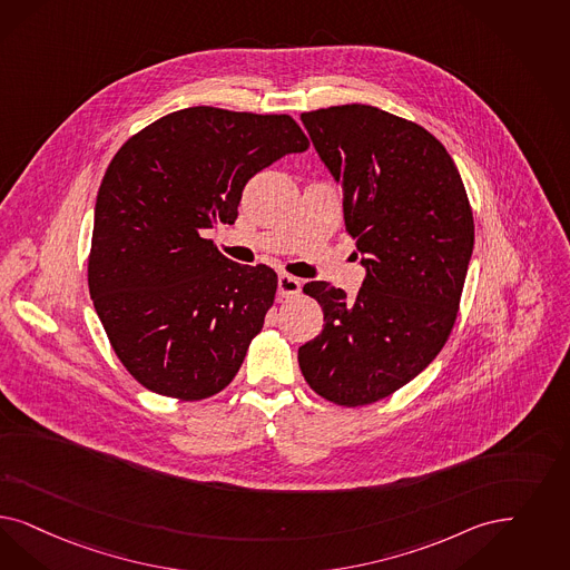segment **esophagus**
<instances>
[{"mask_svg": "<svg viewBox=\"0 0 570 570\" xmlns=\"http://www.w3.org/2000/svg\"><path fill=\"white\" fill-rule=\"evenodd\" d=\"M301 293V282L295 275L279 274L277 275V295L295 296Z\"/></svg>", "mask_w": 570, "mask_h": 570, "instance_id": "1", "label": "esophagus"}]
</instances>
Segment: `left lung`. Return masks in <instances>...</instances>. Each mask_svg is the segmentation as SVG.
I'll return each mask as SVG.
<instances>
[{"label": "left lung", "mask_w": 570, "mask_h": 570, "mask_svg": "<svg viewBox=\"0 0 570 570\" xmlns=\"http://www.w3.org/2000/svg\"><path fill=\"white\" fill-rule=\"evenodd\" d=\"M315 151L343 187V213L366 277L355 298L309 282L324 328L298 347L317 395L364 406L404 387L451 334L463 293L473 216L438 138L371 105L301 114Z\"/></svg>", "instance_id": "obj_1"}]
</instances>
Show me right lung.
I'll list each match as a JSON object with an SVG mask.
<instances>
[{
	"label": "right lung",
	"mask_w": 570,
	"mask_h": 570,
	"mask_svg": "<svg viewBox=\"0 0 570 570\" xmlns=\"http://www.w3.org/2000/svg\"><path fill=\"white\" fill-rule=\"evenodd\" d=\"M307 147L291 116L189 107L142 128L111 159L88 286L114 352L142 387L204 400L234 381L277 275L229 261L202 232L232 225L246 183Z\"/></svg>",
	"instance_id": "add662e5"
}]
</instances>
